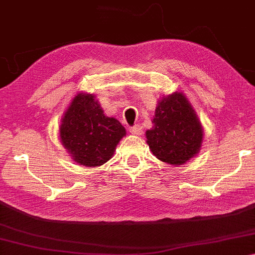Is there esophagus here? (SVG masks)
Masks as SVG:
<instances>
[{
    "label": "esophagus",
    "instance_id": "obj_1",
    "mask_svg": "<svg viewBox=\"0 0 255 255\" xmlns=\"http://www.w3.org/2000/svg\"><path fill=\"white\" fill-rule=\"evenodd\" d=\"M130 132H131L132 135H137V136L142 135V134H143L142 127H140L139 125H135V126H132V127L130 128Z\"/></svg>",
    "mask_w": 255,
    "mask_h": 255
}]
</instances>
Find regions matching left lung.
<instances>
[{
    "label": "left lung",
    "mask_w": 255,
    "mask_h": 255,
    "mask_svg": "<svg viewBox=\"0 0 255 255\" xmlns=\"http://www.w3.org/2000/svg\"><path fill=\"white\" fill-rule=\"evenodd\" d=\"M146 143L157 159L172 165L187 162L200 152L203 128L183 93L175 92L157 102Z\"/></svg>",
    "instance_id": "obj_1"
}]
</instances>
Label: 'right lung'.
<instances>
[{
    "label": "right lung",
    "mask_w": 255,
    "mask_h": 255,
    "mask_svg": "<svg viewBox=\"0 0 255 255\" xmlns=\"http://www.w3.org/2000/svg\"><path fill=\"white\" fill-rule=\"evenodd\" d=\"M126 129L116 118L107 117L95 96L78 93L60 125V139L74 161L84 167L108 162Z\"/></svg>",
    "instance_id": "1"
}]
</instances>
